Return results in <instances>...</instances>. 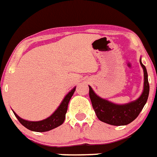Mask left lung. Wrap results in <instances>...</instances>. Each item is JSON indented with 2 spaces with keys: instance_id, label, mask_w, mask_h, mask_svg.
I'll list each match as a JSON object with an SVG mask.
<instances>
[{
  "instance_id": "8db88e82",
  "label": "left lung",
  "mask_w": 157,
  "mask_h": 157,
  "mask_svg": "<svg viewBox=\"0 0 157 157\" xmlns=\"http://www.w3.org/2000/svg\"><path fill=\"white\" fill-rule=\"evenodd\" d=\"M144 72V89L142 95L136 101L128 104L118 105L99 98L94 92L90 86V98L96 116L101 121L112 125H125L136 119L146 104L149 94V83L147 72L144 64L140 61Z\"/></svg>"
}]
</instances>
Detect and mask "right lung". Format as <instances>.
Listing matches in <instances>:
<instances>
[{
	"label": "right lung",
	"mask_w": 157,
	"mask_h": 157,
	"mask_svg": "<svg viewBox=\"0 0 157 157\" xmlns=\"http://www.w3.org/2000/svg\"><path fill=\"white\" fill-rule=\"evenodd\" d=\"M76 90V87L71 90L66 97L64 98L62 103L60 104L58 109L53 113L50 117L46 119L40 121H28L26 120H23L18 117L15 112L13 114L15 115L16 118L18 120V121L23 124V126L26 127L27 129H30L32 131L35 132H45L51 130V129L56 128V127L61 125L63 123L65 117H66L67 111V106L71 96L73 95L74 92Z\"/></svg>",
	"instance_id": "1"
}]
</instances>
